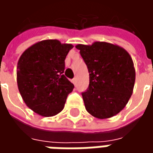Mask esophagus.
Here are the masks:
<instances>
[{
	"label": "esophagus",
	"mask_w": 153,
	"mask_h": 153,
	"mask_svg": "<svg viewBox=\"0 0 153 153\" xmlns=\"http://www.w3.org/2000/svg\"><path fill=\"white\" fill-rule=\"evenodd\" d=\"M72 83H73L74 85L76 84V83H77V79H76V78H74L73 79H72Z\"/></svg>",
	"instance_id": "34e87169"
}]
</instances>
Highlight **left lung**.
Listing matches in <instances>:
<instances>
[{"label":"left lung","mask_w":153,"mask_h":153,"mask_svg":"<svg viewBox=\"0 0 153 153\" xmlns=\"http://www.w3.org/2000/svg\"><path fill=\"white\" fill-rule=\"evenodd\" d=\"M75 47L89 73V87L82 93L87 111L102 120L115 116L125 108L134 90L135 69L130 55L106 42Z\"/></svg>","instance_id":"1"}]
</instances>
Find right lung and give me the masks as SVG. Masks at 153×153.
I'll return each instance as SVG.
<instances>
[{"label": "right lung", "instance_id": "add662e5", "mask_svg": "<svg viewBox=\"0 0 153 153\" xmlns=\"http://www.w3.org/2000/svg\"><path fill=\"white\" fill-rule=\"evenodd\" d=\"M73 45L56 39L36 42L22 53L17 64V84L27 106L51 117L64 109L74 84L64 75L65 60Z\"/></svg>", "mask_w": 153, "mask_h": 153}]
</instances>
